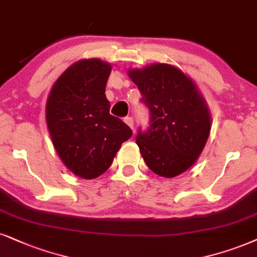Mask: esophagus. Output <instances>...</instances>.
Returning a JSON list of instances; mask_svg holds the SVG:
<instances>
[{
    "instance_id": "obj_1",
    "label": "esophagus",
    "mask_w": 257,
    "mask_h": 257,
    "mask_svg": "<svg viewBox=\"0 0 257 257\" xmlns=\"http://www.w3.org/2000/svg\"><path fill=\"white\" fill-rule=\"evenodd\" d=\"M124 122L125 124H128L132 129H134V119H133V117H125Z\"/></svg>"
}]
</instances>
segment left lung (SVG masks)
<instances>
[{
    "label": "left lung",
    "mask_w": 257,
    "mask_h": 257,
    "mask_svg": "<svg viewBox=\"0 0 257 257\" xmlns=\"http://www.w3.org/2000/svg\"><path fill=\"white\" fill-rule=\"evenodd\" d=\"M128 76L151 116L147 131L140 129L136 136L145 162L165 178L184 173L209 139L211 116L205 99L193 80L172 65L152 64L129 70Z\"/></svg>",
    "instance_id": "obj_1"
}]
</instances>
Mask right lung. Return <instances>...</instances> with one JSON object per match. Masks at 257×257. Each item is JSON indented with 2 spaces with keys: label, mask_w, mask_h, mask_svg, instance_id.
I'll use <instances>...</instances> for the list:
<instances>
[{
  "label": "right lung",
  "mask_w": 257,
  "mask_h": 257,
  "mask_svg": "<svg viewBox=\"0 0 257 257\" xmlns=\"http://www.w3.org/2000/svg\"><path fill=\"white\" fill-rule=\"evenodd\" d=\"M110 72L106 61H77L58 78L47 98L46 122L54 148L65 166L83 179L104 173L133 135L124 122L109 113Z\"/></svg>",
  "instance_id": "right-lung-1"
}]
</instances>
